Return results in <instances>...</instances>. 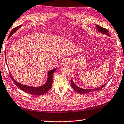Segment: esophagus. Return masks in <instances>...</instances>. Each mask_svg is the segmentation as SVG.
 Segmentation results:
<instances>
[{
	"instance_id": "obj_1",
	"label": "esophagus",
	"mask_w": 124,
	"mask_h": 124,
	"mask_svg": "<svg viewBox=\"0 0 124 124\" xmlns=\"http://www.w3.org/2000/svg\"><path fill=\"white\" fill-rule=\"evenodd\" d=\"M71 61H70V60L69 59H65L64 62H62V65L63 66H67V65H69Z\"/></svg>"
}]
</instances>
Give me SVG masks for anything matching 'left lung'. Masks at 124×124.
Returning <instances> with one entry per match:
<instances>
[{
    "instance_id": "left-lung-1",
    "label": "left lung",
    "mask_w": 124,
    "mask_h": 124,
    "mask_svg": "<svg viewBox=\"0 0 124 124\" xmlns=\"http://www.w3.org/2000/svg\"><path fill=\"white\" fill-rule=\"evenodd\" d=\"M96 26L97 27V30L101 33H103V34H105L108 35V36H110V35L108 33V31L105 28H103L102 27L100 26L99 25H97L96 24ZM70 82H71V85H72V87L74 89L75 91H76L77 92L80 93V94H87V93H92V92H96V91H98V90H100L101 89H102V88L105 87V85H107V83H105L104 85H101V87H99L98 88H94V89H83V88H81L80 87H79L77 85H76L74 83V82L73 81V80L72 79L70 80Z\"/></svg>"
}]
</instances>
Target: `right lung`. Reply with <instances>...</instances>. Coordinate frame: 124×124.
Segmentation results:
<instances>
[{"label": "right lung", "instance_id": "right-lung-1", "mask_svg": "<svg viewBox=\"0 0 124 124\" xmlns=\"http://www.w3.org/2000/svg\"><path fill=\"white\" fill-rule=\"evenodd\" d=\"M21 27V26H19L18 27L14 28L12 30L11 33H10L8 36V39L15 32H16L17 30L19 29V28H20ZM6 58H5V59ZM56 70L57 69L55 68V69H54L49 70V71H48L47 79L46 82H45L43 85L37 87L29 86V85H23L22 84V83H20L18 82H17L16 80L14 79L13 77L12 76V75L10 72H9V74H10V76L11 77V79L13 80V82L16 84V86L18 88H19L20 89H21L22 91H23V92H24L25 93H28V94H29L35 95V96H39V95H44L45 93L47 92L48 91L51 89V88L52 87V84L53 75H54V73L55 71V70Z\"/></svg>", "mask_w": 124, "mask_h": 124}]
</instances>
